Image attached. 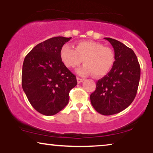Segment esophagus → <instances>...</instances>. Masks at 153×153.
Wrapping results in <instances>:
<instances>
[{
	"mask_svg": "<svg viewBox=\"0 0 153 153\" xmlns=\"http://www.w3.org/2000/svg\"><path fill=\"white\" fill-rule=\"evenodd\" d=\"M82 80H83V79L82 78H78V77H77V81H78V83H80V82H82Z\"/></svg>",
	"mask_w": 153,
	"mask_h": 153,
	"instance_id": "1",
	"label": "esophagus"
}]
</instances>
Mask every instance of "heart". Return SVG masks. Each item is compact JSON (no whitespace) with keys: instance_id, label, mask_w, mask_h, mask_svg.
<instances>
[{"instance_id":"heart-1","label":"heart","mask_w":153,"mask_h":153,"mask_svg":"<svg viewBox=\"0 0 153 153\" xmlns=\"http://www.w3.org/2000/svg\"><path fill=\"white\" fill-rule=\"evenodd\" d=\"M60 57L67 68H75L83 60L85 64L77 70L80 75L91 73L96 77L106 75L113 68L116 60L114 51L102 44L94 41H80L75 50L69 45H65L60 51Z\"/></svg>"}]
</instances>
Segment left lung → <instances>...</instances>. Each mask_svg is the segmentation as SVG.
<instances>
[{
	"mask_svg": "<svg viewBox=\"0 0 153 153\" xmlns=\"http://www.w3.org/2000/svg\"><path fill=\"white\" fill-rule=\"evenodd\" d=\"M116 60L109 73L96 82L91 94L92 106L101 114L112 115L127 108L134 101L140 78V66L131 49L111 38Z\"/></svg>",
	"mask_w": 153,
	"mask_h": 153,
	"instance_id": "1",
	"label": "left lung"
}]
</instances>
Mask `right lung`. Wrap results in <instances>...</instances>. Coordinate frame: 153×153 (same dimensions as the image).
I'll return each instance as SVG.
<instances>
[{"label":"right lung","instance_id":"obj_1","mask_svg":"<svg viewBox=\"0 0 153 153\" xmlns=\"http://www.w3.org/2000/svg\"><path fill=\"white\" fill-rule=\"evenodd\" d=\"M71 37L56 36L38 44L23 63L22 88L31 105L46 116L60 111L69 101L76 78L60 57L63 45Z\"/></svg>","mask_w":153,"mask_h":153}]
</instances>
